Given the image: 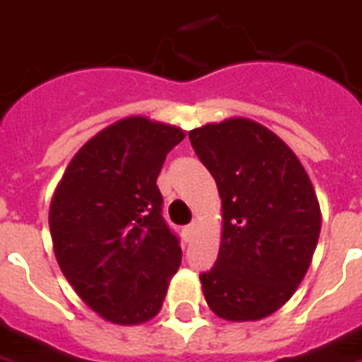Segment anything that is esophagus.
Returning a JSON list of instances; mask_svg holds the SVG:
<instances>
[{"mask_svg":"<svg viewBox=\"0 0 362 362\" xmlns=\"http://www.w3.org/2000/svg\"><path fill=\"white\" fill-rule=\"evenodd\" d=\"M194 232H196V223H188V226L184 228V238H186V242H190Z\"/></svg>","mask_w":362,"mask_h":362,"instance_id":"esophagus-1","label":"esophagus"}]
</instances>
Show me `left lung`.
<instances>
[{
  "mask_svg": "<svg viewBox=\"0 0 362 362\" xmlns=\"http://www.w3.org/2000/svg\"><path fill=\"white\" fill-rule=\"evenodd\" d=\"M190 142L222 198L218 259L200 274L214 313L257 321L293 295L321 232L313 184L293 150L250 119L190 130Z\"/></svg>",
  "mask_w": 362,
  "mask_h": 362,
  "instance_id": "left-lung-1",
  "label": "left lung"
}]
</instances>
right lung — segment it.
Wrapping results in <instances>:
<instances>
[{
    "instance_id": "right-lung-1",
    "label": "right lung",
    "mask_w": 362,
    "mask_h": 362,
    "mask_svg": "<svg viewBox=\"0 0 362 362\" xmlns=\"http://www.w3.org/2000/svg\"><path fill=\"white\" fill-rule=\"evenodd\" d=\"M184 130L130 117L100 130L59 182L49 230L59 267L85 303L117 325L160 311L182 262L156 178Z\"/></svg>"
}]
</instances>
